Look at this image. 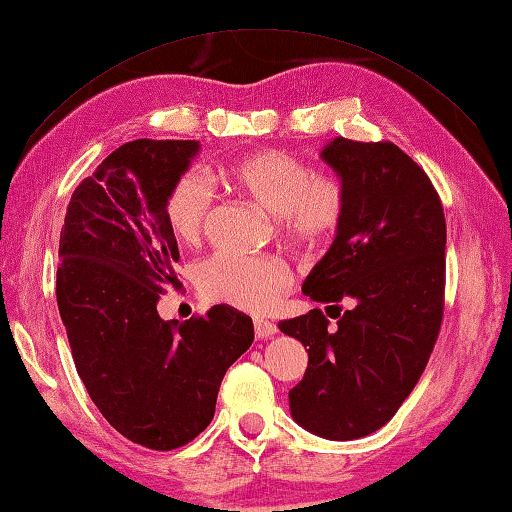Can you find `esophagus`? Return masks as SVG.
<instances>
[{
    "label": "esophagus",
    "mask_w": 512,
    "mask_h": 512,
    "mask_svg": "<svg viewBox=\"0 0 512 512\" xmlns=\"http://www.w3.org/2000/svg\"><path fill=\"white\" fill-rule=\"evenodd\" d=\"M277 333V324L268 322V319H255V335L259 339H266V337H273Z\"/></svg>",
    "instance_id": "esophagus-1"
}]
</instances>
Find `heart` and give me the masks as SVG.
I'll use <instances>...</instances> for the list:
<instances>
[{
    "label": "heart",
    "instance_id": "b5f03b06",
    "mask_svg": "<svg viewBox=\"0 0 512 512\" xmlns=\"http://www.w3.org/2000/svg\"><path fill=\"white\" fill-rule=\"evenodd\" d=\"M224 177L259 206L279 215L282 235L299 246L326 244L348 213L346 179L335 170H315L306 159L286 150L246 155L230 164ZM213 204V184L199 170H186L175 179L166 195L164 217L179 244L202 242ZM195 284L210 302L266 313L293 286V273L284 259L273 255L215 253L197 266Z\"/></svg>",
    "mask_w": 512,
    "mask_h": 512
}]
</instances>
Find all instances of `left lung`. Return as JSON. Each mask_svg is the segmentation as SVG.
I'll return each mask as SVG.
<instances>
[{
    "label": "left lung",
    "mask_w": 512,
    "mask_h": 512,
    "mask_svg": "<svg viewBox=\"0 0 512 512\" xmlns=\"http://www.w3.org/2000/svg\"><path fill=\"white\" fill-rule=\"evenodd\" d=\"M322 157L346 179L348 213L302 290L328 306L337 326L313 308L279 330L308 346L306 373L288 393L295 422L346 442L393 419L433 353L444 317L446 219L426 170L393 142L337 137Z\"/></svg>",
    "instance_id": "obj_1"
}]
</instances>
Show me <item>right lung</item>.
<instances>
[{"label": "right lung", "instance_id": "1", "mask_svg": "<svg viewBox=\"0 0 512 512\" xmlns=\"http://www.w3.org/2000/svg\"><path fill=\"white\" fill-rule=\"evenodd\" d=\"M197 150L195 139L119 146L75 188L59 235L57 306L77 375L117 433L153 450L202 433L255 337L228 304L188 322L157 313L179 262L164 202Z\"/></svg>", "mask_w": 512, "mask_h": 512}]
</instances>
